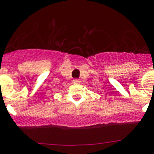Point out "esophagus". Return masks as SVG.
I'll return each mask as SVG.
<instances>
[{"label":"esophagus","mask_w":154,"mask_h":154,"mask_svg":"<svg viewBox=\"0 0 154 154\" xmlns=\"http://www.w3.org/2000/svg\"><path fill=\"white\" fill-rule=\"evenodd\" d=\"M79 82H80V80L79 79H76L73 80V83L78 84V83H79Z\"/></svg>","instance_id":"34e87169"}]
</instances>
